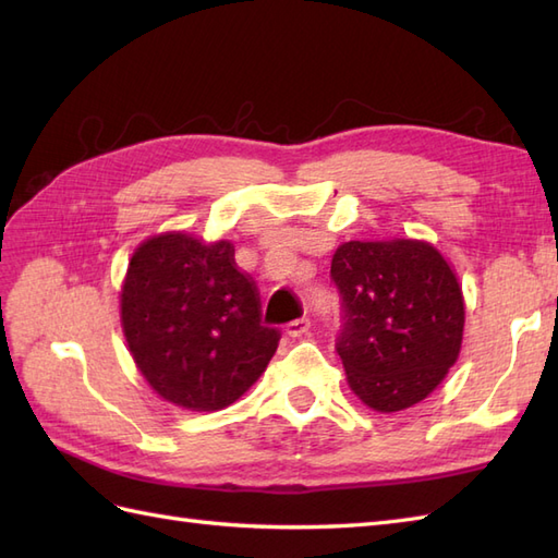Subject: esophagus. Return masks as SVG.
Instances as JSON below:
<instances>
[{
	"mask_svg": "<svg viewBox=\"0 0 558 558\" xmlns=\"http://www.w3.org/2000/svg\"><path fill=\"white\" fill-rule=\"evenodd\" d=\"M310 329H312V322L307 317H301V319H295L287 326V333L291 338H303V336L310 333Z\"/></svg>",
	"mask_w": 558,
	"mask_h": 558,
	"instance_id": "esophagus-1",
	"label": "esophagus"
}]
</instances>
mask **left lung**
Returning a JSON list of instances; mask_svg holds the SVG:
<instances>
[{
	"mask_svg": "<svg viewBox=\"0 0 558 558\" xmlns=\"http://www.w3.org/2000/svg\"><path fill=\"white\" fill-rule=\"evenodd\" d=\"M331 277L343 298L338 355L350 390L381 414L426 400L464 341L466 307L452 263L421 239L345 241Z\"/></svg>",
	"mask_w": 558,
	"mask_h": 558,
	"instance_id": "1",
	"label": "left lung"
}]
</instances>
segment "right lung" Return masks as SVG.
<instances>
[{"mask_svg": "<svg viewBox=\"0 0 558 558\" xmlns=\"http://www.w3.org/2000/svg\"><path fill=\"white\" fill-rule=\"evenodd\" d=\"M128 350L158 398L217 412L263 376L279 331L260 324L255 283L234 267L232 241L184 229L134 248L120 287Z\"/></svg>", "mask_w": 558, "mask_h": 558, "instance_id": "obj_1", "label": "right lung"}]
</instances>
